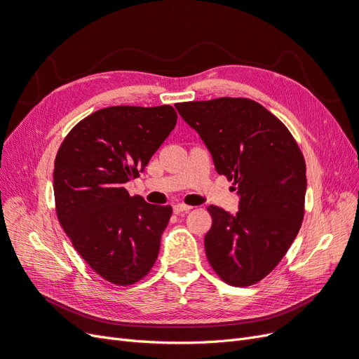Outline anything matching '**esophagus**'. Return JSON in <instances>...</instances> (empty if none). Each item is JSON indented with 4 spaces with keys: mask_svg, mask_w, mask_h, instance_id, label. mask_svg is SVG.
<instances>
[{
    "mask_svg": "<svg viewBox=\"0 0 359 359\" xmlns=\"http://www.w3.org/2000/svg\"><path fill=\"white\" fill-rule=\"evenodd\" d=\"M193 208L191 206H189V205H182V203H177V205H174V212L175 213H182V212H189V210H191Z\"/></svg>",
    "mask_w": 359,
    "mask_h": 359,
    "instance_id": "esophagus-1",
    "label": "esophagus"
}]
</instances>
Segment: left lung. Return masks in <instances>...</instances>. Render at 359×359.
Masks as SVG:
<instances>
[{
    "mask_svg": "<svg viewBox=\"0 0 359 359\" xmlns=\"http://www.w3.org/2000/svg\"><path fill=\"white\" fill-rule=\"evenodd\" d=\"M175 107L205 141L218 174L240 194L236 215L208 208V261L226 284L252 285L280 264L302 225L305 157L287 126L250 98L219 97Z\"/></svg>",
    "mask_w": 359,
    "mask_h": 359,
    "instance_id": "1",
    "label": "left lung"
}]
</instances>
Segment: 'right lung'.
<instances>
[{"instance_id":"1","label":"right lung","mask_w":359,"mask_h":359,"mask_svg":"<svg viewBox=\"0 0 359 359\" xmlns=\"http://www.w3.org/2000/svg\"><path fill=\"white\" fill-rule=\"evenodd\" d=\"M172 106L100 109L72 128L54 162L55 212L72 245L100 277L131 285L153 268L172 208L130 196L177 125Z\"/></svg>"}]
</instances>
